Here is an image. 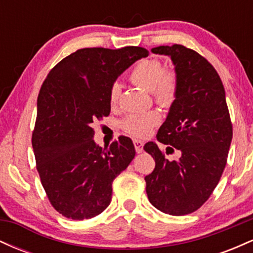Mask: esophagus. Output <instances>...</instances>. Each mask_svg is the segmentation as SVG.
I'll return each instance as SVG.
<instances>
[{
	"mask_svg": "<svg viewBox=\"0 0 253 253\" xmlns=\"http://www.w3.org/2000/svg\"><path fill=\"white\" fill-rule=\"evenodd\" d=\"M133 144H134V147H135V152L136 153H141L144 151V143L141 140H138V139H134L133 140Z\"/></svg>",
	"mask_w": 253,
	"mask_h": 253,
	"instance_id": "esophagus-1",
	"label": "esophagus"
}]
</instances>
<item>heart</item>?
<instances>
[{
  "label": "heart",
  "instance_id": "heart-1",
  "mask_svg": "<svg viewBox=\"0 0 253 253\" xmlns=\"http://www.w3.org/2000/svg\"><path fill=\"white\" fill-rule=\"evenodd\" d=\"M129 81L147 91H152L155 101L161 106H169L175 100L178 78L176 71L164 69L161 60L145 58L139 60L129 72ZM120 97V85L114 83L109 90V103L115 106ZM161 121V115L155 110L130 113L121 121V127L130 135L145 136Z\"/></svg>",
  "mask_w": 253,
  "mask_h": 253
}]
</instances>
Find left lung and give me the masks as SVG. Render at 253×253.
Here are the masks:
<instances>
[{
  "label": "left lung",
  "instance_id": "obj_1",
  "mask_svg": "<svg viewBox=\"0 0 253 253\" xmlns=\"http://www.w3.org/2000/svg\"><path fill=\"white\" fill-rule=\"evenodd\" d=\"M169 56L178 78L176 97L157 140L168 145L167 153L179 150L176 161L165 158L158 145L145 144L155 170L145 177L150 202L163 213L185 215L210 199L220 181L231 146V118L225 89L213 65L183 45L151 50Z\"/></svg>",
  "mask_w": 253,
  "mask_h": 253
}]
</instances>
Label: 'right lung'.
<instances>
[{"instance_id":"right-lung-1","label":"right lung","mask_w":253,"mask_h":253,"mask_svg":"<svg viewBox=\"0 0 253 253\" xmlns=\"http://www.w3.org/2000/svg\"><path fill=\"white\" fill-rule=\"evenodd\" d=\"M149 51L138 46L81 48L43 81L32 134L37 170L51 205L72 220L90 219L109 206L112 183L135 156L128 136L109 147L94 141V121L110 113L115 80Z\"/></svg>"}]
</instances>
